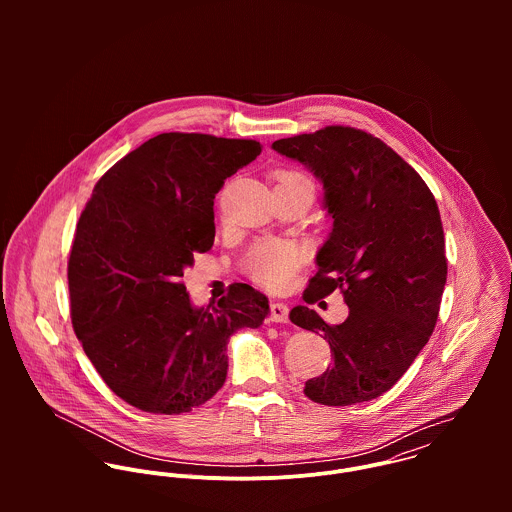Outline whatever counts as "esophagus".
Returning a JSON list of instances; mask_svg holds the SVG:
<instances>
[{
	"instance_id": "esophagus-1",
	"label": "esophagus",
	"mask_w": 512,
	"mask_h": 512,
	"mask_svg": "<svg viewBox=\"0 0 512 512\" xmlns=\"http://www.w3.org/2000/svg\"><path fill=\"white\" fill-rule=\"evenodd\" d=\"M288 317H290V307L282 301H274L270 305V319L274 323H288Z\"/></svg>"
}]
</instances>
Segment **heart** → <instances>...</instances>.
<instances>
[{
    "mask_svg": "<svg viewBox=\"0 0 512 512\" xmlns=\"http://www.w3.org/2000/svg\"><path fill=\"white\" fill-rule=\"evenodd\" d=\"M305 177L295 171H286L280 179H295ZM299 264V252L293 244L264 240L252 248L246 258L248 274L266 288H282L290 282L293 270Z\"/></svg>",
    "mask_w": 512,
    "mask_h": 512,
    "instance_id": "b5f03b06",
    "label": "heart"
}]
</instances>
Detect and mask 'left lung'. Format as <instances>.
<instances>
[{"label":"left lung","instance_id":"left-lung-1","mask_svg":"<svg viewBox=\"0 0 512 512\" xmlns=\"http://www.w3.org/2000/svg\"><path fill=\"white\" fill-rule=\"evenodd\" d=\"M272 147L321 181L333 219L307 299L339 288L349 305L341 325L293 307L292 323L321 331L335 357L303 392L325 406L378 398L414 363L438 321L447 278L438 203L414 167L363 130L327 126Z\"/></svg>","mask_w":512,"mask_h":512}]
</instances>
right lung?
Listing matches in <instances>:
<instances>
[{
  "label": "right lung",
  "instance_id": "1",
  "mask_svg": "<svg viewBox=\"0 0 512 512\" xmlns=\"http://www.w3.org/2000/svg\"><path fill=\"white\" fill-rule=\"evenodd\" d=\"M262 151L254 140L159 134L112 165L76 224L69 258L74 333L108 388L151 414H181L226 380V345L258 329L268 297L234 284L195 307L181 282L215 242V195Z\"/></svg>",
  "mask_w": 512,
  "mask_h": 512
}]
</instances>
